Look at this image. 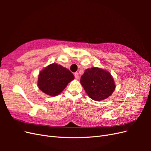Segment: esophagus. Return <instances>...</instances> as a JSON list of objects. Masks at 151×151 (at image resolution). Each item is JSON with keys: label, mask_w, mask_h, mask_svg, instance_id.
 I'll return each instance as SVG.
<instances>
[{"label": "esophagus", "mask_w": 151, "mask_h": 151, "mask_svg": "<svg viewBox=\"0 0 151 151\" xmlns=\"http://www.w3.org/2000/svg\"><path fill=\"white\" fill-rule=\"evenodd\" d=\"M74 76H75V78L76 79H79V74L77 72L74 73Z\"/></svg>", "instance_id": "esophagus-1"}]
</instances>
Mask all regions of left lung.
I'll return each mask as SVG.
<instances>
[{"label": "left lung", "mask_w": 151, "mask_h": 151, "mask_svg": "<svg viewBox=\"0 0 151 151\" xmlns=\"http://www.w3.org/2000/svg\"><path fill=\"white\" fill-rule=\"evenodd\" d=\"M81 84L89 96L95 101L106 99L115 89L111 74L97 67L86 69L81 76Z\"/></svg>", "instance_id": "obj_1"}]
</instances>
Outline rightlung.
I'll return each mask as SVG.
<instances>
[{"instance_id":"right-lung-1","label":"right lung","mask_w":151,"mask_h":151,"mask_svg":"<svg viewBox=\"0 0 151 151\" xmlns=\"http://www.w3.org/2000/svg\"><path fill=\"white\" fill-rule=\"evenodd\" d=\"M74 79L72 73L60 65L53 63L40 72L38 85L39 89L49 96H57Z\"/></svg>"}]
</instances>
